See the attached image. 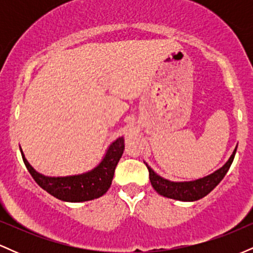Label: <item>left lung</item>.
Here are the masks:
<instances>
[{"label": "left lung", "mask_w": 253, "mask_h": 253, "mask_svg": "<svg viewBox=\"0 0 253 253\" xmlns=\"http://www.w3.org/2000/svg\"><path fill=\"white\" fill-rule=\"evenodd\" d=\"M236 152L237 147L234 149L228 161L226 162V164L222 168H220L219 170H216L215 172L203 177V178L190 182H172L169 181V179H165L163 177L157 175L155 171L146 164L147 169H149L151 184L159 195L178 200V201H197V200L208 195L222 181V178L227 173L229 167H231L232 162H233Z\"/></svg>", "instance_id": "8db88e82"}]
</instances>
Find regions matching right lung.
<instances>
[{
  "label": "right lung",
  "mask_w": 253,
  "mask_h": 253,
  "mask_svg": "<svg viewBox=\"0 0 253 253\" xmlns=\"http://www.w3.org/2000/svg\"><path fill=\"white\" fill-rule=\"evenodd\" d=\"M125 150L124 136L110 144L101 163L85 173L66 177H48L39 173L21 155L32 177L43 190L66 202H84L97 199L107 193L114 177L115 168Z\"/></svg>",
  "instance_id": "add662e5"
}]
</instances>
